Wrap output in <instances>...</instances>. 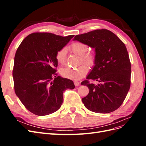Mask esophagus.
<instances>
[{
	"instance_id": "1",
	"label": "esophagus",
	"mask_w": 146,
	"mask_h": 146,
	"mask_svg": "<svg viewBox=\"0 0 146 146\" xmlns=\"http://www.w3.org/2000/svg\"><path fill=\"white\" fill-rule=\"evenodd\" d=\"M74 85H75V86H78L80 85V83H79L77 81H74Z\"/></svg>"
}]
</instances>
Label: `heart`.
Segmentation results:
<instances>
[{
	"label": "heart",
	"mask_w": 146,
	"mask_h": 146,
	"mask_svg": "<svg viewBox=\"0 0 146 146\" xmlns=\"http://www.w3.org/2000/svg\"><path fill=\"white\" fill-rule=\"evenodd\" d=\"M69 48L74 54L80 56L81 61L89 65L92 66L95 61V54L92 52H87L88 46L86 44L80 41H76L72 43L69 46ZM56 60L58 64H64L66 58V49L62 48L57 51L55 55ZM88 68L85 64L81 65L76 68H64L60 70L61 76L65 78L71 80H78L85 77L88 72Z\"/></svg>",
	"instance_id": "1"
}]
</instances>
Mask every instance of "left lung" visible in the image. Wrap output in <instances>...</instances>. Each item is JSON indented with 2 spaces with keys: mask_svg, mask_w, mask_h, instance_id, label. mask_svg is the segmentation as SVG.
I'll return each mask as SVG.
<instances>
[{
  "mask_svg": "<svg viewBox=\"0 0 146 146\" xmlns=\"http://www.w3.org/2000/svg\"><path fill=\"white\" fill-rule=\"evenodd\" d=\"M75 40L95 49V65L87 80L81 83L90 90L82 99L84 105L95 113L115 111L125 100L130 87L131 63L124 43L107 29L76 35ZM90 80L98 83L95 85Z\"/></svg>",
  "mask_w": 146,
  "mask_h": 146,
  "instance_id": "1",
  "label": "left lung"
}]
</instances>
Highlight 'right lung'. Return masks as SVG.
<instances>
[{"label":"right lung","instance_id":"obj_1","mask_svg":"<svg viewBox=\"0 0 146 146\" xmlns=\"http://www.w3.org/2000/svg\"><path fill=\"white\" fill-rule=\"evenodd\" d=\"M74 36L33 33L17 48L13 70L15 91L31 113L46 116L56 111L63 102V92L75 88L72 80L57 76L55 69L57 51Z\"/></svg>","mask_w":146,"mask_h":146}]
</instances>
